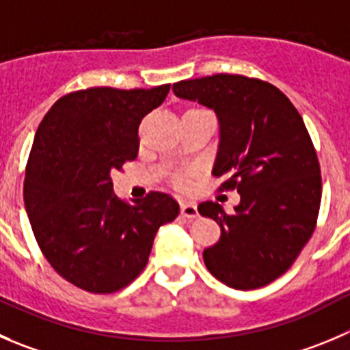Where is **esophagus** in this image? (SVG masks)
I'll return each mask as SVG.
<instances>
[{
    "mask_svg": "<svg viewBox=\"0 0 350 350\" xmlns=\"http://www.w3.org/2000/svg\"><path fill=\"white\" fill-rule=\"evenodd\" d=\"M180 211H182V216H185V218H196V216L199 215L198 213V206L194 204V202L191 201H185L180 204Z\"/></svg>",
    "mask_w": 350,
    "mask_h": 350,
    "instance_id": "obj_1",
    "label": "esophagus"
}]
</instances>
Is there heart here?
Instances as JSON below:
<instances>
[{
  "label": "heart",
  "instance_id": "1",
  "mask_svg": "<svg viewBox=\"0 0 350 350\" xmlns=\"http://www.w3.org/2000/svg\"><path fill=\"white\" fill-rule=\"evenodd\" d=\"M178 184H182V180H178Z\"/></svg>",
  "mask_w": 350,
  "mask_h": 350
}]
</instances>
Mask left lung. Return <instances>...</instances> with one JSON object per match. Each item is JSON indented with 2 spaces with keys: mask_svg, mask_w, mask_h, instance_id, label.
I'll use <instances>...</instances> for the list:
<instances>
[{
  "mask_svg": "<svg viewBox=\"0 0 350 350\" xmlns=\"http://www.w3.org/2000/svg\"><path fill=\"white\" fill-rule=\"evenodd\" d=\"M177 98L213 109L219 144L213 175L227 177L241 202L228 215L218 202L199 204L221 237L204 249L213 277L239 291L284 275L308 244L321 202V175L302 116L268 82L216 73L173 84Z\"/></svg>",
  "mask_w": 350,
  "mask_h": 350,
  "instance_id": "8db88e82",
  "label": "left lung"
}]
</instances>
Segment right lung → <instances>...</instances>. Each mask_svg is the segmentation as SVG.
Segmentation results:
<instances>
[{
	"mask_svg": "<svg viewBox=\"0 0 350 350\" xmlns=\"http://www.w3.org/2000/svg\"><path fill=\"white\" fill-rule=\"evenodd\" d=\"M152 89L91 88L51 106L36 132L23 202L42 254L59 277L92 294H111L148 265L158 228L178 216V202L149 192L127 204L111 172L135 159L139 123L165 101Z\"/></svg>",
	"mask_w": 350,
	"mask_h": 350,
	"instance_id": "1",
	"label": "right lung"
}]
</instances>
